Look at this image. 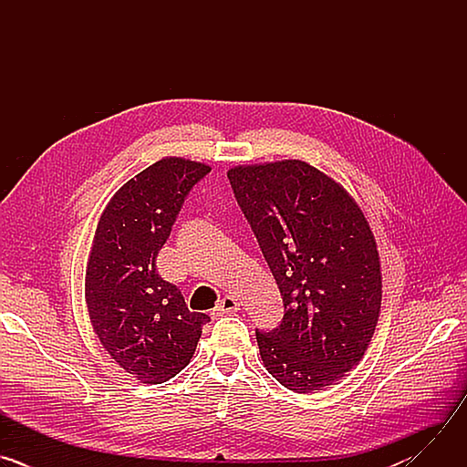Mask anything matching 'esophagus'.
Here are the masks:
<instances>
[{"instance_id":"34e87169","label":"esophagus","mask_w":467,"mask_h":467,"mask_svg":"<svg viewBox=\"0 0 467 467\" xmlns=\"http://www.w3.org/2000/svg\"><path fill=\"white\" fill-rule=\"evenodd\" d=\"M238 310H240V301H238L236 297H233V296H225V297L218 303L214 314H216V316H223V314H234V312H238Z\"/></svg>"}]
</instances>
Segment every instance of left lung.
I'll return each mask as SVG.
<instances>
[{
  "label": "left lung",
  "mask_w": 467,
  "mask_h": 467,
  "mask_svg": "<svg viewBox=\"0 0 467 467\" xmlns=\"http://www.w3.org/2000/svg\"><path fill=\"white\" fill-rule=\"evenodd\" d=\"M227 177L285 305L275 328H256L262 362L288 389H323L360 362L375 332L373 233L353 197L306 162L238 166Z\"/></svg>",
  "instance_id": "left-lung-1"
}]
</instances>
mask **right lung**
Returning a JSON list of instances; mask_svg holds the SVG:
<instances>
[{
	"label": "right lung",
	"mask_w": 467,
	"mask_h": 467,
	"mask_svg": "<svg viewBox=\"0 0 467 467\" xmlns=\"http://www.w3.org/2000/svg\"><path fill=\"white\" fill-rule=\"evenodd\" d=\"M209 171L177 157L155 162L116 192L96 229L87 272L92 327L116 364L148 384L184 369L211 321L157 272L186 195Z\"/></svg>",
	"instance_id": "add662e5"
}]
</instances>
